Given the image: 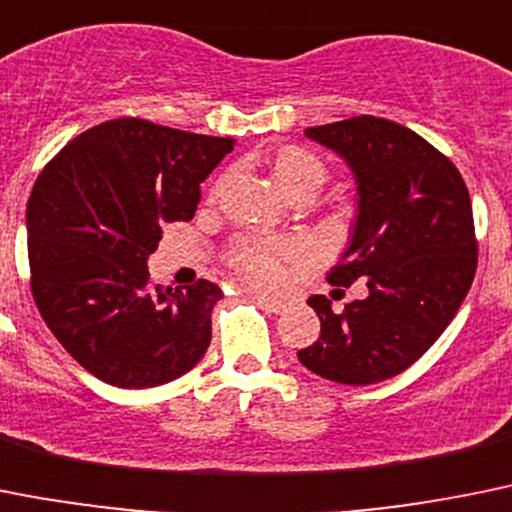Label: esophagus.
Wrapping results in <instances>:
<instances>
[{
  "instance_id": "esophagus-1",
  "label": "esophagus",
  "mask_w": 512,
  "mask_h": 512,
  "mask_svg": "<svg viewBox=\"0 0 512 512\" xmlns=\"http://www.w3.org/2000/svg\"><path fill=\"white\" fill-rule=\"evenodd\" d=\"M250 295L262 305V308L270 310V313H283L285 310V300L275 298V295H267V293H250Z\"/></svg>"
}]
</instances>
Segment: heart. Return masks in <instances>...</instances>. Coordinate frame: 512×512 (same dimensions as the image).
<instances>
[{
    "instance_id": "heart-1",
    "label": "heart",
    "mask_w": 512,
    "mask_h": 512,
    "mask_svg": "<svg viewBox=\"0 0 512 512\" xmlns=\"http://www.w3.org/2000/svg\"><path fill=\"white\" fill-rule=\"evenodd\" d=\"M275 179H278V184L283 186L290 199L315 197L326 186L328 169L321 159H315L303 148H285L275 159ZM298 255L300 245H295V242L242 240L240 245H234L229 262L252 285L278 288L288 278L285 260Z\"/></svg>"
}]
</instances>
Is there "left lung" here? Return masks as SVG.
Returning a JSON list of instances; mask_svg holds the SVG:
<instances>
[{
	"instance_id": "1",
	"label": "left lung",
	"mask_w": 512,
	"mask_h": 512,
	"mask_svg": "<svg viewBox=\"0 0 512 512\" xmlns=\"http://www.w3.org/2000/svg\"><path fill=\"white\" fill-rule=\"evenodd\" d=\"M356 181L351 242L328 275L366 280L369 295L343 313L308 298L321 336L300 364L328 381L369 386L422 358L460 310L477 267L472 204L460 171L409 128L374 116L305 128Z\"/></svg>"
}]
</instances>
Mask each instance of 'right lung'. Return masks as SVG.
I'll list each match as a JSON object with an SVG mask.
<instances>
[{"mask_svg":"<svg viewBox=\"0 0 512 512\" xmlns=\"http://www.w3.org/2000/svg\"><path fill=\"white\" fill-rule=\"evenodd\" d=\"M232 148L234 138L116 118L73 138L37 176L32 295L65 351L105 384H169L207 353L222 290L209 280L151 288L148 257L166 222L194 217L199 184Z\"/></svg>","mask_w":512,"mask_h":512,"instance_id":"1","label":"right lung"}]
</instances>
